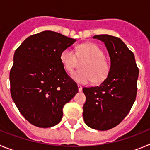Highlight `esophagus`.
I'll return each instance as SVG.
<instances>
[{"label": "esophagus", "mask_w": 150, "mask_h": 150, "mask_svg": "<svg viewBox=\"0 0 150 150\" xmlns=\"http://www.w3.org/2000/svg\"><path fill=\"white\" fill-rule=\"evenodd\" d=\"M78 91L79 92H81L82 91V87L81 86V85L78 84Z\"/></svg>", "instance_id": "1"}]
</instances>
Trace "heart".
<instances>
[{
	"label": "heart",
	"mask_w": 150,
	"mask_h": 150,
	"mask_svg": "<svg viewBox=\"0 0 150 150\" xmlns=\"http://www.w3.org/2000/svg\"><path fill=\"white\" fill-rule=\"evenodd\" d=\"M80 59H87L82 66L83 70H78L72 74V78L78 83L87 84L93 81H102L109 71L108 63L104 58V53L98 45L93 43L78 45L76 52L71 48H66L60 53V62L67 72H72Z\"/></svg>",
	"instance_id": "obj_1"
}]
</instances>
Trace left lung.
Here are the masks:
<instances>
[{"label": "left lung", "instance_id": "left-lung-1", "mask_svg": "<svg viewBox=\"0 0 150 150\" xmlns=\"http://www.w3.org/2000/svg\"><path fill=\"white\" fill-rule=\"evenodd\" d=\"M93 38L105 43L110 67L99 86L83 88L86 96L83 117L89 127L105 131L120 123L130 111L137 95L139 70L134 54L120 39L108 34Z\"/></svg>", "mask_w": 150, "mask_h": 150}]
</instances>
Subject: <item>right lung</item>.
I'll return each mask as SVG.
<instances>
[{"mask_svg": "<svg viewBox=\"0 0 150 150\" xmlns=\"http://www.w3.org/2000/svg\"><path fill=\"white\" fill-rule=\"evenodd\" d=\"M76 40L45 30L29 36L16 50L9 73L13 102L30 123L48 128L60 122L63 106L78 93L60 62Z\"/></svg>", "mask_w": 150, "mask_h": 150, "instance_id": "obj_1", "label": "right lung"}]
</instances>
